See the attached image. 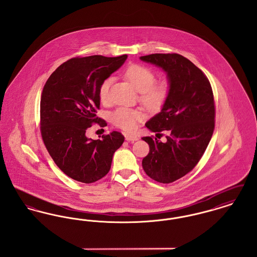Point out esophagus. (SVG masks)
Instances as JSON below:
<instances>
[{
  "label": "esophagus",
  "mask_w": 257,
  "mask_h": 257,
  "mask_svg": "<svg viewBox=\"0 0 257 257\" xmlns=\"http://www.w3.org/2000/svg\"><path fill=\"white\" fill-rule=\"evenodd\" d=\"M125 140L128 141V142H133L134 143V142L139 140V138L136 137V136H133V135H125Z\"/></svg>",
  "instance_id": "1"
}]
</instances>
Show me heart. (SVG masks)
Wrapping results in <instances>:
<instances>
[{
	"label": "heart",
	"instance_id": "obj_1",
	"mask_svg": "<svg viewBox=\"0 0 257 257\" xmlns=\"http://www.w3.org/2000/svg\"><path fill=\"white\" fill-rule=\"evenodd\" d=\"M124 76L131 82L135 88L141 92V100L148 109L160 110L168 101L170 95V85L167 82H156V74L146 65L133 63L124 70ZM112 78L104 79L98 87V96L105 102L109 99ZM146 114L141 110L129 108H118L110 114V120L116 127L127 132H133L138 124L144 120Z\"/></svg>",
	"mask_w": 257,
	"mask_h": 257
}]
</instances>
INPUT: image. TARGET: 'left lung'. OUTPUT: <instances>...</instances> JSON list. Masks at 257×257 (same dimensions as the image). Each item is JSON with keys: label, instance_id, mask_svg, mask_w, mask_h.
Returning <instances> with one entry per match:
<instances>
[{"label": "left lung", "instance_id": "8db88e82", "mask_svg": "<svg viewBox=\"0 0 257 257\" xmlns=\"http://www.w3.org/2000/svg\"><path fill=\"white\" fill-rule=\"evenodd\" d=\"M142 61L161 67L170 83V95L159 113L146 126L167 142L144 137L149 153L143 159L147 175L160 183H171L192 171L207 148L215 128L213 90L205 74L179 54H151Z\"/></svg>", "mask_w": 257, "mask_h": 257}]
</instances>
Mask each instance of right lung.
<instances>
[{"label": "right lung", "instance_id": "obj_1", "mask_svg": "<svg viewBox=\"0 0 257 257\" xmlns=\"http://www.w3.org/2000/svg\"><path fill=\"white\" fill-rule=\"evenodd\" d=\"M127 55L115 58L90 56L73 58L51 74L40 99V131L43 143L56 165L67 176L93 183L110 169L113 153L124 137L113 131L102 140L86 138L93 123L107 126L96 116L100 107L98 87L116 71Z\"/></svg>", "mask_w": 257, "mask_h": 257}]
</instances>
